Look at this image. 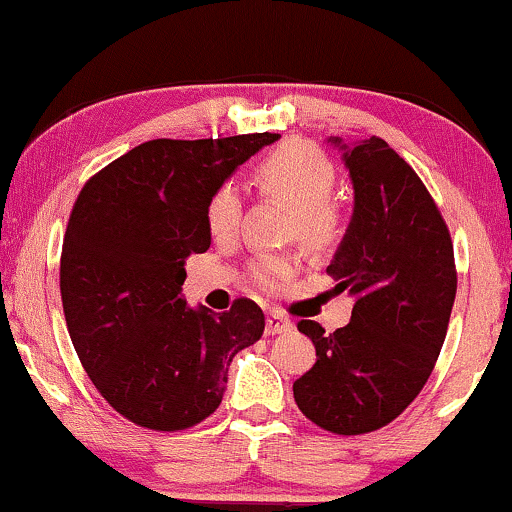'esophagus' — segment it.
Here are the masks:
<instances>
[{
    "instance_id": "esophagus-1",
    "label": "esophagus",
    "mask_w": 512,
    "mask_h": 512,
    "mask_svg": "<svg viewBox=\"0 0 512 512\" xmlns=\"http://www.w3.org/2000/svg\"><path fill=\"white\" fill-rule=\"evenodd\" d=\"M287 330H292L290 318L282 316L280 311H270L268 318H266V333L268 335H278V333H287Z\"/></svg>"
}]
</instances>
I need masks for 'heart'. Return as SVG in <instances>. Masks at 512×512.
I'll list each match as a JSON object with an SVG mask.
<instances>
[{"instance_id":"1","label":"heart","mask_w":512,"mask_h":512,"mask_svg":"<svg viewBox=\"0 0 512 512\" xmlns=\"http://www.w3.org/2000/svg\"><path fill=\"white\" fill-rule=\"evenodd\" d=\"M335 165L323 150L304 141L282 143L258 165L254 174L256 189L263 196L282 201L292 208L290 232L311 249H328L342 237V215L333 206ZM242 218V201L232 186H220L208 198L206 222L213 237L227 239L237 232ZM297 256L261 254L251 263V280L263 290H275L292 278Z\"/></svg>"}]
</instances>
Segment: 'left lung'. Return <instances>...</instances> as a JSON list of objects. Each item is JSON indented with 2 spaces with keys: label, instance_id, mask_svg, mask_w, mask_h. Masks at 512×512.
Returning a JSON list of instances; mask_svg holds the SVG:
<instances>
[{
  "label": "left lung",
  "instance_id": "left-lung-1",
  "mask_svg": "<svg viewBox=\"0 0 512 512\" xmlns=\"http://www.w3.org/2000/svg\"><path fill=\"white\" fill-rule=\"evenodd\" d=\"M340 146L354 213L326 268L354 297L345 328L299 321L316 364L294 381V402L316 426L359 436L400 417L434 371L453 311L458 273L446 220L417 172L371 136Z\"/></svg>",
  "mask_w": 512,
  "mask_h": 512
}]
</instances>
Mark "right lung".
Instances as JSON below:
<instances>
[{
	"instance_id": "right-lung-1",
	"label": "right lung",
	"mask_w": 512,
	"mask_h": 512,
	"mask_svg": "<svg viewBox=\"0 0 512 512\" xmlns=\"http://www.w3.org/2000/svg\"><path fill=\"white\" fill-rule=\"evenodd\" d=\"M278 134L155 138L102 167L66 225L59 290L66 328L98 393L122 417L182 431L222 402L232 357L266 328L261 306L191 309L184 263L210 246L208 198Z\"/></svg>"
}]
</instances>
